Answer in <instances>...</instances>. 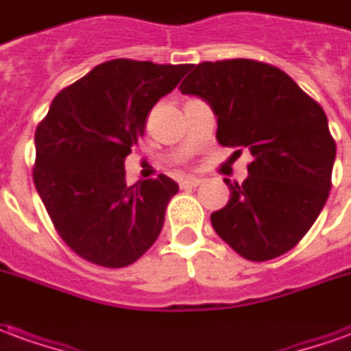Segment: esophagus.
I'll return each mask as SVG.
<instances>
[{
    "label": "esophagus",
    "mask_w": 351,
    "mask_h": 351,
    "mask_svg": "<svg viewBox=\"0 0 351 351\" xmlns=\"http://www.w3.org/2000/svg\"><path fill=\"white\" fill-rule=\"evenodd\" d=\"M199 184H203V178H184L180 180V188H195Z\"/></svg>",
    "instance_id": "34e87169"
}]
</instances>
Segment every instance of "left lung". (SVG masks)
I'll return each mask as SVG.
<instances>
[{
  "label": "left lung",
  "instance_id": "left-lung-1",
  "mask_svg": "<svg viewBox=\"0 0 351 351\" xmlns=\"http://www.w3.org/2000/svg\"><path fill=\"white\" fill-rule=\"evenodd\" d=\"M188 68L180 93L213 106L222 146L252 156L243 182L224 180L230 201L210 215V224L247 261L278 258L308 234L329 197L337 144L327 116L266 62L232 58Z\"/></svg>",
  "mask_w": 351,
  "mask_h": 351
}]
</instances>
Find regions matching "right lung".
Masks as SVG:
<instances>
[{
  "mask_svg": "<svg viewBox=\"0 0 351 351\" xmlns=\"http://www.w3.org/2000/svg\"><path fill=\"white\" fill-rule=\"evenodd\" d=\"M190 64L116 58L62 89L36 129L34 184L56 234L77 256L125 268L156 243L178 186L125 182V158L146 117Z\"/></svg>",
  "mask_w": 351,
  "mask_h": 351,
  "instance_id": "obj_1",
  "label": "right lung"
}]
</instances>
